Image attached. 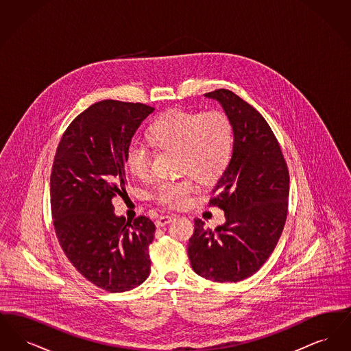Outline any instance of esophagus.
I'll return each mask as SVG.
<instances>
[{"instance_id": "1", "label": "esophagus", "mask_w": 351, "mask_h": 351, "mask_svg": "<svg viewBox=\"0 0 351 351\" xmlns=\"http://www.w3.org/2000/svg\"><path fill=\"white\" fill-rule=\"evenodd\" d=\"M175 218L173 215H168V216H162V217L158 218L156 221H155V225H156V228H163L165 225H167L169 223L172 219Z\"/></svg>"}]
</instances>
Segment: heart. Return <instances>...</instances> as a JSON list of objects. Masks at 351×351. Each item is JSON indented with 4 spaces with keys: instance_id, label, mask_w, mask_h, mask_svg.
<instances>
[{
    "instance_id": "1",
    "label": "heart",
    "mask_w": 351,
    "mask_h": 351,
    "mask_svg": "<svg viewBox=\"0 0 351 351\" xmlns=\"http://www.w3.org/2000/svg\"><path fill=\"white\" fill-rule=\"evenodd\" d=\"M147 138L160 150L178 151V171L201 182L217 179L228 167L233 152V125L219 110H168L154 121ZM125 163L133 176L146 179L150 175V147L134 141L125 154ZM195 188L188 178L166 180L156 186L154 200L171 208H182Z\"/></svg>"
}]
</instances>
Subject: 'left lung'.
Instances as JSON below:
<instances>
[{
  "instance_id": "8db88e82",
  "label": "left lung",
  "mask_w": 351,
  "mask_h": 351,
  "mask_svg": "<svg viewBox=\"0 0 351 351\" xmlns=\"http://www.w3.org/2000/svg\"><path fill=\"white\" fill-rule=\"evenodd\" d=\"M205 97L218 101L230 118L233 152L209 200L225 212V223L212 230L196 218L188 258L202 278L237 283L266 263L282 235L289 173L276 136L256 109L228 89Z\"/></svg>"
}]
</instances>
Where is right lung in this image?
Segmentation results:
<instances>
[{"label":"right lung","instance_id":"obj_1","mask_svg":"<svg viewBox=\"0 0 351 351\" xmlns=\"http://www.w3.org/2000/svg\"><path fill=\"white\" fill-rule=\"evenodd\" d=\"M154 108L102 100L75 118L56 149L51 171V213L68 261L86 280L125 292L150 275L155 225L145 216L114 215L113 197L126 193L125 154Z\"/></svg>","mask_w":351,"mask_h":351}]
</instances>
